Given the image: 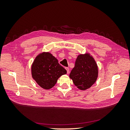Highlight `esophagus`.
<instances>
[{"mask_svg":"<svg viewBox=\"0 0 130 130\" xmlns=\"http://www.w3.org/2000/svg\"><path fill=\"white\" fill-rule=\"evenodd\" d=\"M66 70H67V74H69V68L66 67Z\"/></svg>","mask_w":130,"mask_h":130,"instance_id":"34e87169","label":"esophagus"}]
</instances>
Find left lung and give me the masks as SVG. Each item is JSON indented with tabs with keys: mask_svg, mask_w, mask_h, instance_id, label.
<instances>
[{
	"mask_svg": "<svg viewBox=\"0 0 130 130\" xmlns=\"http://www.w3.org/2000/svg\"><path fill=\"white\" fill-rule=\"evenodd\" d=\"M98 76V67L93 56L89 53L78 55L69 75L75 86L80 90H86L94 84Z\"/></svg>",
	"mask_w": 130,
	"mask_h": 130,
	"instance_id": "obj_1",
	"label": "left lung"
}]
</instances>
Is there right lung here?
<instances>
[{
	"label": "right lung",
	"instance_id": "obj_1",
	"mask_svg": "<svg viewBox=\"0 0 130 130\" xmlns=\"http://www.w3.org/2000/svg\"><path fill=\"white\" fill-rule=\"evenodd\" d=\"M67 70L58 63L57 59L49 52L39 54L31 66V75L41 87L49 89L55 85L58 78Z\"/></svg>",
	"mask_w": 130,
	"mask_h": 130
}]
</instances>
